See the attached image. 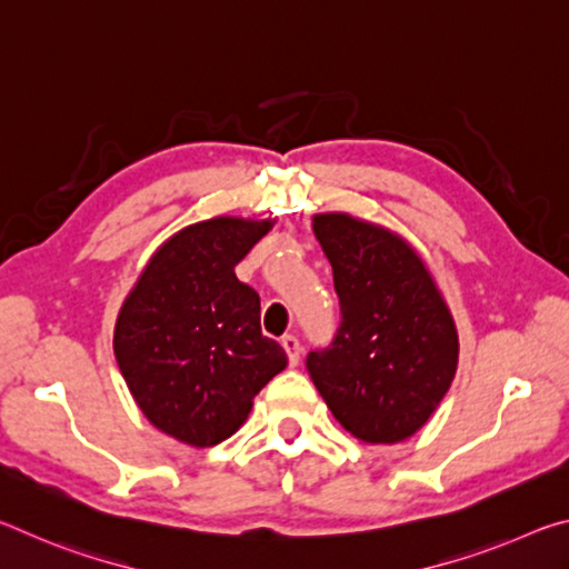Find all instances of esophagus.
<instances>
[{"instance_id": "1", "label": "esophagus", "mask_w": 569, "mask_h": 569, "mask_svg": "<svg viewBox=\"0 0 569 569\" xmlns=\"http://www.w3.org/2000/svg\"><path fill=\"white\" fill-rule=\"evenodd\" d=\"M281 346H283L286 353H288V363L296 366L298 359H301V341H298L296 336L288 333V336H283V339H281Z\"/></svg>"}]
</instances>
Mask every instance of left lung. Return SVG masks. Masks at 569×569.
Returning <instances> with one entry per match:
<instances>
[{
    "label": "left lung",
    "instance_id": "1",
    "mask_svg": "<svg viewBox=\"0 0 569 569\" xmlns=\"http://www.w3.org/2000/svg\"><path fill=\"white\" fill-rule=\"evenodd\" d=\"M333 268L341 323L306 356L316 389L346 431L397 445L421 429L449 391L459 341L435 278L391 230L346 213L313 218Z\"/></svg>",
    "mask_w": 569,
    "mask_h": 569
}]
</instances>
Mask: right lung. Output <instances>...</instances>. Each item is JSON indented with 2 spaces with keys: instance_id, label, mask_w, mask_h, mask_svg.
<instances>
[{
  "instance_id": "right-lung-1",
  "label": "right lung",
  "mask_w": 569,
  "mask_h": 569,
  "mask_svg": "<svg viewBox=\"0 0 569 569\" xmlns=\"http://www.w3.org/2000/svg\"><path fill=\"white\" fill-rule=\"evenodd\" d=\"M273 220L213 218L158 248L120 308L114 359L142 413L168 437L213 447L236 435L253 397L286 369L261 333V298L236 266Z\"/></svg>"
}]
</instances>
